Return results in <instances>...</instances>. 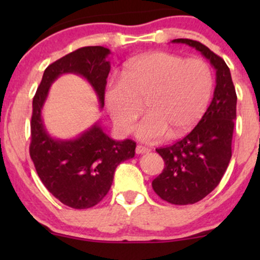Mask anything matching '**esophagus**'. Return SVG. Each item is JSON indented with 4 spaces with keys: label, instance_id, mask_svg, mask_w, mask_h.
Wrapping results in <instances>:
<instances>
[{
    "label": "esophagus",
    "instance_id": "esophagus-1",
    "mask_svg": "<svg viewBox=\"0 0 260 260\" xmlns=\"http://www.w3.org/2000/svg\"><path fill=\"white\" fill-rule=\"evenodd\" d=\"M149 151H150V149L147 147H143V145H137L136 148L137 154H145V153H149Z\"/></svg>",
    "mask_w": 260,
    "mask_h": 260
}]
</instances>
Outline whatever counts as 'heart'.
<instances>
[{
  "instance_id": "obj_1",
  "label": "heart",
  "mask_w": 260,
  "mask_h": 260,
  "mask_svg": "<svg viewBox=\"0 0 260 260\" xmlns=\"http://www.w3.org/2000/svg\"><path fill=\"white\" fill-rule=\"evenodd\" d=\"M213 91V73L207 62L184 59L169 52H150L131 59L123 79H111L105 104L116 128L132 131L143 111L148 115L136 128L143 142H157L188 132L207 109Z\"/></svg>"
}]
</instances>
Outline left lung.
I'll list each match as a JSON object with an SVG mask.
<instances>
[{
    "label": "left lung",
    "instance_id": "left-lung-1",
    "mask_svg": "<svg viewBox=\"0 0 260 260\" xmlns=\"http://www.w3.org/2000/svg\"><path fill=\"white\" fill-rule=\"evenodd\" d=\"M172 43L194 47L216 71V86L210 105L189 134L169 147L156 149L165 169L151 186L164 201L176 205L194 204L221 181L230 160L237 95L225 61L202 43L175 39Z\"/></svg>",
    "mask_w": 260,
    "mask_h": 260
}]
</instances>
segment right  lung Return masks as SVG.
<instances>
[{
    "label": "right lung",
    "mask_w": 260,
    "mask_h": 260,
    "mask_svg": "<svg viewBox=\"0 0 260 260\" xmlns=\"http://www.w3.org/2000/svg\"><path fill=\"white\" fill-rule=\"evenodd\" d=\"M111 53L104 46H86L68 53L45 70L32 99L29 153L39 177L53 197L73 209H88L103 201L111 188L115 170L132 159L136 142L110 138L99 122L74 139H57L47 133L41 111L50 86L62 74L83 77L104 107Z\"/></svg>",
    "instance_id": "add662e5"
}]
</instances>
